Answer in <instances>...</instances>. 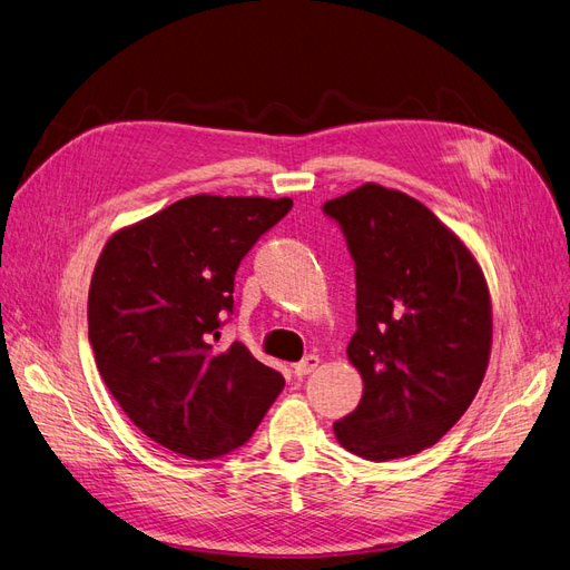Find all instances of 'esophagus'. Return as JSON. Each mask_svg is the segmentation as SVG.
Segmentation results:
<instances>
[{"mask_svg":"<svg viewBox=\"0 0 570 570\" xmlns=\"http://www.w3.org/2000/svg\"><path fill=\"white\" fill-rule=\"evenodd\" d=\"M316 365H318V356L309 354V356H305L301 363H295V365H293V373L298 375V377H305V375L314 373Z\"/></svg>","mask_w":570,"mask_h":570,"instance_id":"34e87169","label":"esophagus"}]
</instances>
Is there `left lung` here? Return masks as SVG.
<instances>
[{
	"instance_id": "1",
	"label": "left lung",
	"mask_w": 570,
	"mask_h": 570,
	"mask_svg": "<svg viewBox=\"0 0 570 570\" xmlns=\"http://www.w3.org/2000/svg\"><path fill=\"white\" fill-rule=\"evenodd\" d=\"M356 265V333L346 356L358 407L333 424L367 461L419 454L448 433L484 380L491 303L478 261L414 197L365 184L324 205Z\"/></svg>"
}]
</instances>
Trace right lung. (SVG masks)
<instances>
[{
  "mask_svg": "<svg viewBox=\"0 0 570 570\" xmlns=\"http://www.w3.org/2000/svg\"><path fill=\"white\" fill-rule=\"evenodd\" d=\"M291 197L193 195L118 230L95 265L88 340L132 424L163 448L224 456L254 435L284 377L242 342L216 346L235 272Z\"/></svg>",
  "mask_w": 570,
  "mask_h": 570,
  "instance_id": "right-lung-1",
  "label": "right lung"
}]
</instances>
